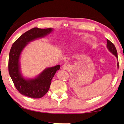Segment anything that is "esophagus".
Segmentation results:
<instances>
[{
	"instance_id": "esophagus-1",
	"label": "esophagus",
	"mask_w": 124,
	"mask_h": 124,
	"mask_svg": "<svg viewBox=\"0 0 124 124\" xmlns=\"http://www.w3.org/2000/svg\"><path fill=\"white\" fill-rule=\"evenodd\" d=\"M62 69L65 70H70L71 69V66L70 65L68 64H64V65H63Z\"/></svg>"
}]
</instances>
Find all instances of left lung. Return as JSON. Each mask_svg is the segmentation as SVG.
<instances>
[{"instance_id":"left-lung-1","label":"left lung","mask_w":124,"mask_h":124,"mask_svg":"<svg viewBox=\"0 0 124 124\" xmlns=\"http://www.w3.org/2000/svg\"><path fill=\"white\" fill-rule=\"evenodd\" d=\"M107 47L109 51L111 53L114 55L116 57L117 60V67H118V69L119 68V63H118V55H117V49L116 48V47L114 44L112 43L111 41L109 40L108 39H107Z\"/></svg>"}]
</instances>
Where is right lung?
<instances>
[{
  "mask_svg": "<svg viewBox=\"0 0 124 124\" xmlns=\"http://www.w3.org/2000/svg\"><path fill=\"white\" fill-rule=\"evenodd\" d=\"M52 28H34L21 36L10 50L8 71L13 83L20 93L33 99L41 98L48 91L55 73L60 68V65L45 69L35 78H25L21 71L20 56L23 50L30 42L43 38L51 33Z\"/></svg>",
  "mask_w": 124,
  "mask_h": 124,
  "instance_id": "obj_1",
  "label": "right lung"
}]
</instances>
